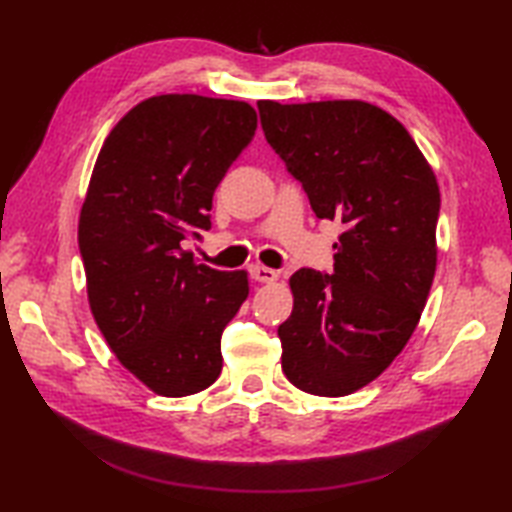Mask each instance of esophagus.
I'll return each instance as SVG.
<instances>
[{"mask_svg": "<svg viewBox=\"0 0 512 512\" xmlns=\"http://www.w3.org/2000/svg\"><path fill=\"white\" fill-rule=\"evenodd\" d=\"M248 273L255 281H262V284H273V281L277 279L275 270L268 268V266H262V264H253L248 268Z\"/></svg>", "mask_w": 512, "mask_h": 512, "instance_id": "34e87169", "label": "esophagus"}]
</instances>
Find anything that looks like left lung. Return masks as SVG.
I'll use <instances>...</instances> for the list:
<instances>
[{
  "instance_id": "8db88e82",
  "label": "left lung",
  "mask_w": 512,
  "mask_h": 512,
  "mask_svg": "<svg viewBox=\"0 0 512 512\" xmlns=\"http://www.w3.org/2000/svg\"><path fill=\"white\" fill-rule=\"evenodd\" d=\"M268 145L339 222L334 273L301 268L279 325L281 369L314 396H347L378 378L416 330L436 275L440 189L402 123L365 101H259Z\"/></svg>"
}]
</instances>
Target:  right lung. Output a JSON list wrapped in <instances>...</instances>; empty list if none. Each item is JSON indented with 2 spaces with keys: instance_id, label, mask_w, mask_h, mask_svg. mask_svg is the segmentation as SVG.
<instances>
[{
  "instance_id": "obj_1",
  "label": "right lung",
  "mask_w": 512,
  "mask_h": 512,
  "mask_svg": "<svg viewBox=\"0 0 512 512\" xmlns=\"http://www.w3.org/2000/svg\"><path fill=\"white\" fill-rule=\"evenodd\" d=\"M255 129L244 101L151 96L96 158L79 217L90 308L121 365L160 396L198 394L222 372L246 270L198 264L184 246L211 228L213 193Z\"/></svg>"
}]
</instances>
